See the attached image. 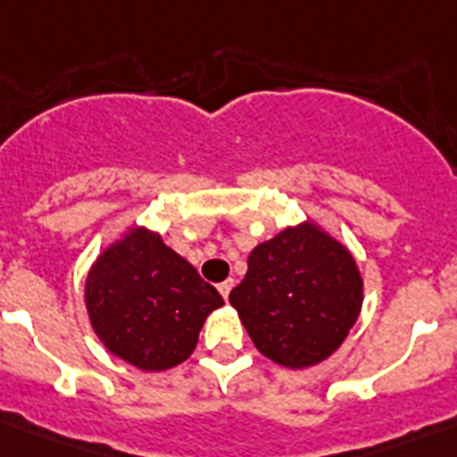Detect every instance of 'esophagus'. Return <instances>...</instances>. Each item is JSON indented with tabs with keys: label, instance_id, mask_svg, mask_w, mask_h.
I'll return each instance as SVG.
<instances>
[{
	"label": "esophagus",
	"instance_id": "obj_1",
	"mask_svg": "<svg viewBox=\"0 0 457 457\" xmlns=\"http://www.w3.org/2000/svg\"><path fill=\"white\" fill-rule=\"evenodd\" d=\"M232 287H235V282H232V279H225V282H220V285H218V292L222 294V299L225 301H228L229 292H232Z\"/></svg>",
	"mask_w": 457,
	"mask_h": 457
}]
</instances>
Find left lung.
Listing matches in <instances>:
<instances>
[{
  "label": "left lung",
  "instance_id": "8db88e82",
  "mask_svg": "<svg viewBox=\"0 0 457 457\" xmlns=\"http://www.w3.org/2000/svg\"><path fill=\"white\" fill-rule=\"evenodd\" d=\"M229 292L251 341L289 370L327 361L355 325L362 278L353 253L311 218L253 246Z\"/></svg>",
  "mask_w": 457,
  "mask_h": 457
}]
</instances>
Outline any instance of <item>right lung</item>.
<instances>
[{
  "instance_id": "add662e5",
  "label": "right lung",
  "mask_w": 457,
  "mask_h": 457,
  "mask_svg": "<svg viewBox=\"0 0 457 457\" xmlns=\"http://www.w3.org/2000/svg\"><path fill=\"white\" fill-rule=\"evenodd\" d=\"M222 303L215 287L145 225L109 244L85 279L89 325L104 348L145 372L185 362Z\"/></svg>"
}]
</instances>
